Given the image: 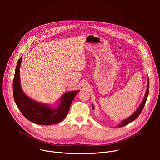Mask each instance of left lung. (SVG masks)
<instances>
[{"label":"left lung","instance_id":"1","mask_svg":"<svg viewBox=\"0 0 160 160\" xmlns=\"http://www.w3.org/2000/svg\"><path fill=\"white\" fill-rule=\"evenodd\" d=\"M148 91H149V80H148V84H147V92H146V94H145V96L144 97V99L143 100H142V103L141 104L140 106L139 107V108L138 109V110L135 112V113H134L132 115H131L130 117H129L128 119H125L124 121H123L122 122V123H121L119 125V127H124V126H126L127 124H129L130 122H131L132 121H134L135 119H136L138 116L141 114V113L142 112V109H143L145 105V103H146V101H147V97H148ZM93 108H94V106L93 105Z\"/></svg>","mask_w":160,"mask_h":160}]
</instances>
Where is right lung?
<instances>
[{
  "mask_svg": "<svg viewBox=\"0 0 160 160\" xmlns=\"http://www.w3.org/2000/svg\"><path fill=\"white\" fill-rule=\"evenodd\" d=\"M22 57L19 58L15 69L13 81V94L15 102L25 118L38 124H54L61 122L69 112L71 104L79 91L66 93L56 108L38 103L24 95L21 88L19 68Z\"/></svg>",
  "mask_w": 160,
  "mask_h": 160,
  "instance_id": "right-lung-1",
  "label": "right lung"
}]
</instances>
